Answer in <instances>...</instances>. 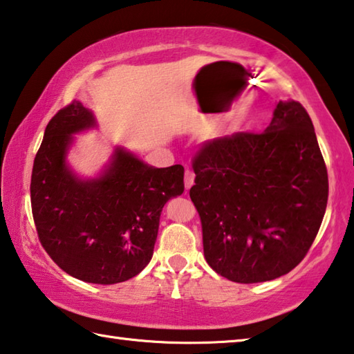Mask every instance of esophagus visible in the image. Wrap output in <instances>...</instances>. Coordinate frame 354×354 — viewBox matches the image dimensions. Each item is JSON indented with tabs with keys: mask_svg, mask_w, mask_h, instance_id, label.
<instances>
[{
	"mask_svg": "<svg viewBox=\"0 0 354 354\" xmlns=\"http://www.w3.org/2000/svg\"><path fill=\"white\" fill-rule=\"evenodd\" d=\"M194 183H195V173L192 171V170H185V175H184V185H185V189H190L192 185H194Z\"/></svg>",
	"mask_w": 354,
	"mask_h": 354,
	"instance_id": "1",
	"label": "esophagus"
}]
</instances>
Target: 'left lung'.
Here are the masks:
<instances>
[{"label": "left lung", "mask_w": 354, "mask_h": 354, "mask_svg": "<svg viewBox=\"0 0 354 354\" xmlns=\"http://www.w3.org/2000/svg\"><path fill=\"white\" fill-rule=\"evenodd\" d=\"M190 198L212 270L253 284L295 268L320 230L328 171L306 109L279 101L261 134L237 133L201 147Z\"/></svg>", "instance_id": "1"}]
</instances>
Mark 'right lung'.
I'll return each mask as SVG.
<instances>
[{"mask_svg":"<svg viewBox=\"0 0 354 354\" xmlns=\"http://www.w3.org/2000/svg\"><path fill=\"white\" fill-rule=\"evenodd\" d=\"M97 127L80 101L46 124L32 167V217L41 247L65 273L117 284L151 261L162 207L184 192V167L156 169L115 147L100 175L77 176L67 160L75 134Z\"/></svg>","mask_w":354,"mask_h":354,"instance_id":"add662e5","label":"right lung"}]
</instances>
